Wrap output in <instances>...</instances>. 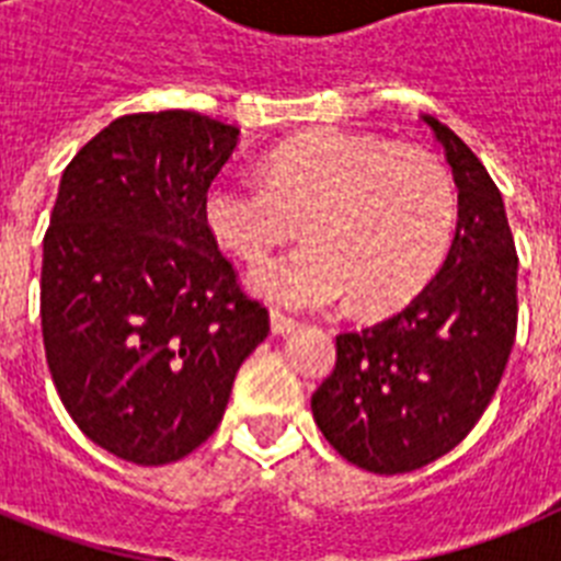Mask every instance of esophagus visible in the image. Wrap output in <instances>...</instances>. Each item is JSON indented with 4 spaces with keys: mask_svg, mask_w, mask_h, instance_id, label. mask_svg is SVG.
<instances>
[{
    "mask_svg": "<svg viewBox=\"0 0 561 561\" xmlns=\"http://www.w3.org/2000/svg\"><path fill=\"white\" fill-rule=\"evenodd\" d=\"M270 325H272V334H289V331H295L297 323L289 314H284V311L270 309Z\"/></svg>",
    "mask_w": 561,
    "mask_h": 561,
    "instance_id": "obj_1",
    "label": "esophagus"
}]
</instances>
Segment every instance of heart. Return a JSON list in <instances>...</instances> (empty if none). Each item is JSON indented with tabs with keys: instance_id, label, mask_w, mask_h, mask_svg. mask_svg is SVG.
<instances>
[{
	"instance_id": "heart-1",
	"label": "heart",
	"mask_w": 561,
	"mask_h": 561,
	"mask_svg": "<svg viewBox=\"0 0 561 561\" xmlns=\"http://www.w3.org/2000/svg\"><path fill=\"white\" fill-rule=\"evenodd\" d=\"M216 244L247 264L297 230L306 244L250 272V289L286 309L359 311L404 304L447 252L455 187L433 151L351 131L286 140L261 160V182L221 176L205 193Z\"/></svg>"
}]
</instances>
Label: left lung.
Wrapping results in <instances>:
<instances>
[{"instance_id":"left-lung-1","label":"left lung","mask_w":561,"mask_h":561,"mask_svg":"<svg viewBox=\"0 0 561 561\" xmlns=\"http://www.w3.org/2000/svg\"><path fill=\"white\" fill-rule=\"evenodd\" d=\"M458 187L453 247L393 317L336 336V365L311 396L331 447L376 474L413 472L455 449L489 408L517 334V250L483 162L433 114Z\"/></svg>"}]
</instances>
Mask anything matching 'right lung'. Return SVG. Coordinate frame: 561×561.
Here are the masks:
<instances>
[{
    "mask_svg": "<svg viewBox=\"0 0 561 561\" xmlns=\"http://www.w3.org/2000/svg\"><path fill=\"white\" fill-rule=\"evenodd\" d=\"M238 137L182 108L126 114L58 185L42 261L49 374L81 433L131 463L202 447L270 334L202 210Z\"/></svg>",
    "mask_w": 561,
    "mask_h": 561,
    "instance_id": "add662e5",
    "label": "right lung"
}]
</instances>
